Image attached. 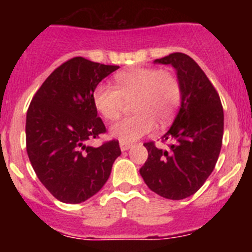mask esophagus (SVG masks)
I'll list each match as a JSON object with an SVG mask.
<instances>
[{"label":"esophagus","instance_id":"obj_1","mask_svg":"<svg viewBox=\"0 0 252 252\" xmlns=\"http://www.w3.org/2000/svg\"><path fill=\"white\" fill-rule=\"evenodd\" d=\"M131 144L130 142H126V141H120V148H121V150L122 151H126V150H128V149L131 148Z\"/></svg>","mask_w":252,"mask_h":252}]
</instances>
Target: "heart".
Returning a JSON list of instances; mask_svg holds the SVG:
<instances>
[{"label":"heart","instance_id":"obj_1","mask_svg":"<svg viewBox=\"0 0 252 252\" xmlns=\"http://www.w3.org/2000/svg\"><path fill=\"white\" fill-rule=\"evenodd\" d=\"M115 86L101 83L93 91V103L103 119L115 121L130 102L135 115L125 117L110 127L111 136L121 141H136L155 128V122L166 125L180 102L177 78L166 70L132 68L115 75Z\"/></svg>","mask_w":252,"mask_h":252}]
</instances>
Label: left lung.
<instances>
[{"label":"left lung","instance_id":"8db88e82","mask_svg":"<svg viewBox=\"0 0 252 252\" xmlns=\"http://www.w3.org/2000/svg\"><path fill=\"white\" fill-rule=\"evenodd\" d=\"M154 63L175 69L180 107L161 137L173 144L168 150L144 144L149 157L140 174L153 192L179 201L194 194L215 169L223 137V108L215 87L189 55L173 53Z\"/></svg>","mask_w":252,"mask_h":252}]
</instances>
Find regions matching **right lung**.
Instances as JSON below:
<instances>
[{
	"instance_id": "obj_1",
	"label": "right lung",
	"mask_w": 252,
	"mask_h": 252,
	"mask_svg": "<svg viewBox=\"0 0 252 252\" xmlns=\"http://www.w3.org/2000/svg\"><path fill=\"white\" fill-rule=\"evenodd\" d=\"M119 68L73 58L46 78L29 106V159L40 182L63 203H82L99 192L121 155L116 140L99 148L87 145L106 132L93 91Z\"/></svg>"
}]
</instances>
